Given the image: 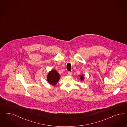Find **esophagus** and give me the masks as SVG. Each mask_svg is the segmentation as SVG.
Here are the masks:
<instances>
[{
	"label": "esophagus",
	"mask_w": 127,
	"mask_h": 127,
	"mask_svg": "<svg viewBox=\"0 0 127 127\" xmlns=\"http://www.w3.org/2000/svg\"><path fill=\"white\" fill-rule=\"evenodd\" d=\"M68 75H70V76H71L72 75V72H71V71H69L68 72Z\"/></svg>",
	"instance_id": "esophagus-1"
}]
</instances>
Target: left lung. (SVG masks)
Masks as SVG:
<instances>
[{"mask_svg":"<svg viewBox=\"0 0 127 127\" xmlns=\"http://www.w3.org/2000/svg\"><path fill=\"white\" fill-rule=\"evenodd\" d=\"M80 79L81 80V81H83L84 79V76L83 75H82L80 76Z\"/></svg>","mask_w":127,"mask_h":127,"instance_id":"8db88e82","label":"left lung"}]
</instances>
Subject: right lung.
<instances>
[{"label":"right lung","instance_id":"1","mask_svg":"<svg viewBox=\"0 0 127 127\" xmlns=\"http://www.w3.org/2000/svg\"><path fill=\"white\" fill-rule=\"evenodd\" d=\"M60 78V74L55 70L50 71L47 76V81L49 84L56 86Z\"/></svg>","mask_w":127,"mask_h":127}]
</instances>
